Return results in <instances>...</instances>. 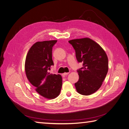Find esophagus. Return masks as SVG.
I'll list each match as a JSON object with an SVG mask.
<instances>
[{"label":"esophagus","instance_id":"34e87169","mask_svg":"<svg viewBox=\"0 0 129 129\" xmlns=\"http://www.w3.org/2000/svg\"><path fill=\"white\" fill-rule=\"evenodd\" d=\"M69 74V73H63L62 74V76H63V77H65L66 76H67L68 74Z\"/></svg>","mask_w":129,"mask_h":129}]
</instances>
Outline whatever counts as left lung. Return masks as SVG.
<instances>
[{"mask_svg":"<svg viewBox=\"0 0 129 129\" xmlns=\"http://www.w3.org/2000/svg\"><path fill=\"white\" fill-rule=\"evenodd\" d=\"M76 51L79 62L83 67L78 71L79 80L75 83L77 91L83 95H90L102 85L108 71V58L103 48L89 38L69 41Z\"/></svg>","mask_w":129,"mask_h":129,"instance_id":"left-lung-1","label":"left lung"}]
</instances>
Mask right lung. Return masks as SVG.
Here are the masks:
<instances>
[{"label":"right lung","mask_w":129,"mask_h":129,"mask_svg":"<svg viewBox=\"0 0 129 129\" xmlns=\"http://www.w3.org/2000/svg\"><path fill=\"white\" fill-rule=\"evenodd\" d=\"M56 40L37 42L28 51L26 57L25 70L27 78L42 96L53 99L59 95L62 87V77L50 74L52 47Z\"/></svg>","instance_id":"right-lung-1"}]
</instances>
